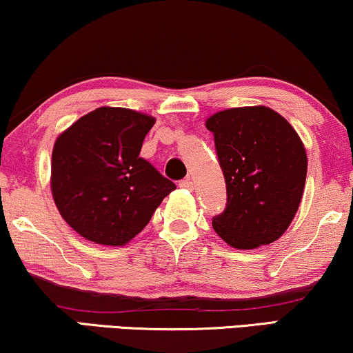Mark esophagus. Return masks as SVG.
Segmentation results:
<instances>
[{
  "mask_svg": "<svg viewBox=\"0 0 353 353\" xmlns=\"http://www.w3.org/2000/svg\"><path fill=\"white\" fill-rule=\"evenodd\" d=\"M179 187H181V189L192 190V189H194V182H192L190 177H185V179H182V181L179 182Z\"/></svg>",
  "mask_w": 353,
  "mask_h": 353,
  "instance_id": "obj_1",
  "label": "esophagus"
}]
</instances>
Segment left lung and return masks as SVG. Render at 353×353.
I'll return each mask as SVG.
<instances>
[{
	"label": "left lung",
	"instance_id": "left-lung-1",
	"mask_svg": "<svg viewBox=\"0 0 353 353\" xmlns=\"http://www.w3.org/2000/svg\"><path fill=\"white\" fill-rule=\"evenodd\" d=\"M226 182L225 212L213 230L234 249L274 243L288 230L305 190L301 138L270 107H234L207 119Z\"/></svg>",
	"mask_w": 353,
	"mask_h": 353
}]
</instances>
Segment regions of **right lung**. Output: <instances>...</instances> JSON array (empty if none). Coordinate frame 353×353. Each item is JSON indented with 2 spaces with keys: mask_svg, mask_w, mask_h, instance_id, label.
<instances>
[{
  "mask_svg": "<svg viewBox=\"0 0 353 353\" xmlns=\"http://www.w3.org/2000/svg\"><path fill=\"white\" fill-rule=\"evenodd\" d=\"M153 125L151 115L99 107L58 135L50 189L61 218L79 236L102 246H123L176 189L140 158Z\"/></svg>",
  "mask_w": 353,
  "mask_h": 353,
  "instance_id": "obj_1",
  "label": "right lung"
}]
</instances>
